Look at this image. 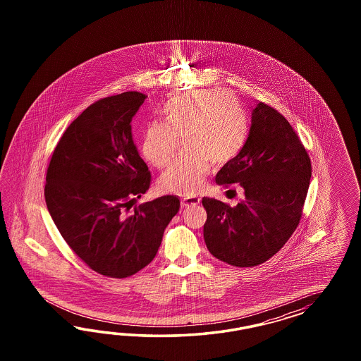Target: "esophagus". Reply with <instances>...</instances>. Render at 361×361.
<instances>
[{"mask_svg":"<svg viewBox=\"0 0 361 361\" xmlns=\"http://www.w3.org/2000/svg\"><path fill=\"white\" fill-rule=\"evenodd\" d=\"M200 197L196 196H186L184 198H181V207L183 208H189V207H196L200 204Z\"/></svg>","mask_w":361,"mask_h":361,"instance_id":"1","label":"esophagus"}]
</instances>
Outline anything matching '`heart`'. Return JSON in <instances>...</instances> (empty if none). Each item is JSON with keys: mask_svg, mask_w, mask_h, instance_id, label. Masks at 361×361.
<instances>
[{"mask_svg": "<svg viewBox=\"0 0 361 361\" xmlns=\"http://www.w3.org/2000/svg\"><path fill=\"white\" fill-rule=\"evenodd\" d=\"M160 123L142 135L144 157L156 168H165L183 140L185 157L177 160L160 178L166 193L189 196L205 183L210 169L230 163L247 137V118L240 103L221 90H202L169 99L160 111Z\"/></svg>", "mask_w": 361, "mask_h": 361, "instance_id": "b5f03b06", "label": "heart"}]
</instances>
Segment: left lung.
Masks as SVG:
<instances>
[{
    "instance_id": "8db88e82",
    "label": "left lung",
    "mask_w": 361,
    "mask_h": 361,
    "mask_svg": "<svg viewBox=\"0 0 361 361\" xmlns=\"http://www.w3.org/2000/svg\"><path fill=\"white\" fill-rule=\"evenodd\" d=\"M311 161L291 124L258 102L240 152L216 176L219 185L240 183L245 198L237 207L204 197L208 219L204 240L222 262L252 267L283 247L302 217Z\"/></svg>"
}]
</instances>
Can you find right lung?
Wrapping results in <instances>:
<instances>
[{
  "label": "right lung",
  "instance_id": "add662e5",
  "mask_svg": "<svg viewBox=\"0 0 361 361\" xmlns=\"http://www.w3.org/2000/svg\"><path fill=\"white\" fill-rule=\"evenodd\" d=\"M145 95L100 99L73 121L55 147L46 173L49 213L71 250L94 271L127 278L152 262L180 209L176 196L144 202L148 166L132 140V118Z\"/></svg>",
  "mask_w": 361,
  "mask_h": 361
}]
</instances>
